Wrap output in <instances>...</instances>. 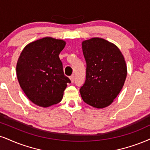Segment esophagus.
Masks as SVG:
<instances>
[{"mask_svg": "<svg viewBox=\"0 0 150 150\" xmlns=\"http://www.w3.org/2000/svg\"><path fill=\"white\" fill-rule=\"evenodd\" d=\"M69 79H70V81H71V82L72 83H73L74 82V75L71 76L69 77Z\"/></svg>", "mask_w": 150, "mask_h": 150, "instance_id": "1", "label": "esophagus"}]
</instances>
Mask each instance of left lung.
<instances>
[{
  "label": "left lung",
  "instance_id": "1",
  "mask_svg": "<svg viewBox=\"0 0 150 150\" xmlns=\"http://www.w3.org/2000/svg\"><path fill=\"white\" fill-rule=\"evenodd\" d=\"M86 59V79L80 93L87 104L96 108L110 106L125 84L127 75L126 61L115 44L103 38L82 42Z\"/></svg>",
  "mask_w": 150,
  "mask_h": 150
}]
</instances>
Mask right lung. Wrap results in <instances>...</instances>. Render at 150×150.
<instances>
[{"label": "right lung", "instance_id": "add662e5", "mask_svg": "<svg viewBox=\"0 0 150 150\" xmlns=\"http://www.w3.org/2000/svg\"><path fill=\"white\" fill-rule=\"evenodd\" d=\"M66 42L45 37L28 44L16 63L20 87L33 103L40 107L62 100L69 79L64 76L59 54Z\"/></svg>", "mask_w": 150, "mask_h": 150}]
</instances>
